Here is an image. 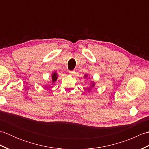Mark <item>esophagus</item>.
Here are the masks:
<instances>
[{"mask_svg": "<svg viewBox=\"0 0 149 149\" xmlns=\"http://www.w3.org/2000/svg\"><path fill=\"white\" fill-rule=\"evenodd\" d=\"M68 72H69V74H73L75 73V72L74 70H70Z\"/></svg>", "mask_w": 149, "mask_h": 149, "instance_id": "obj_1", "label": "esophagus"}]
</instances>
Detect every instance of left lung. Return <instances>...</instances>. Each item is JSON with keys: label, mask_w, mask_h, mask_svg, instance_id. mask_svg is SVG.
<instances>
[{"label": "left lung", "mask_w": 149, "mask_h": 149, "mask_svg": "<svg viewBox=\"0 0 149 149\" xmlns=\"http://www.w3.org/2000/svg\"><path fill=\"white\" fill-rule=\"evenodd\" d=\"M86 76H87V75H85V77H86ZM94 86H95V84H94V83H93V84H92V87H93ZM88 90H90L89 88H88Z\"/></svg>", "instance_id": "1"}]
</instances>
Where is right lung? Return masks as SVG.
Listing matches in <instances>:
<instances>
[{"label":"right lung","instance_id":"right-lung-1","mask_svg":"<svg viewBox=\"0 0 149 149\" xmlns=\"http://www.w3.org/2000/svg\"><path fill=\"white\" fill-rule=\"evenodd\" d=\"M57 79H58V75H57V74L56 72H54L52 74V83H54V82H55Z\"/></svg>","mask_w":149,"mask_h":149}]
</instances>
